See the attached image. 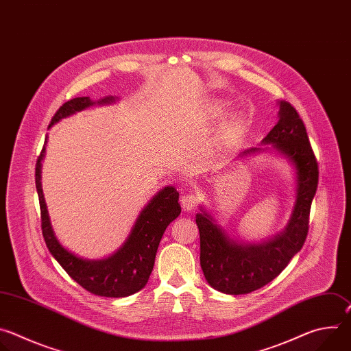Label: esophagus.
I'll return each instance as SVG.
<instances>
[{
    "mask_svg": "<svg viewBox=\"0 0 351 351\" xmlns=\"http://www.w3.org/2000/svg\"><path fill=\"white\" fill-rule=\"evenodd\" d=\"M198 202H199V194H197V193H189L186 195H182V198H180V203H182L183 208L187 211L194 210L197 207Z\"/></svg>",
    "mask_w": 351,
    "mask_h": 351,
    "instance_id": "1",
    "label": "esophagus"
}]
</instances>
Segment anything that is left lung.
I'll return each instance as SVG.
<instances>
[{
	"mask_svg": "<svg viewBox=\"0 0 351 351\" xmlns=\"http://www.w3.org/2000/svg\"><path fill=\"white\" fill-rule=\"evenodd\" d=\"M279 108V122L263 143H271L297 171L295 204L286 230L263 244L243 245L229 239L208 214L195 217L202 269L210 286L226 294L252 293L268 285L287 267L307 239L311 203L318 187V162L306 125L295 108L287 101H280ZM252 152L257 148H250L244 154Z\"/></svg>",
	"mask_w": 351,
	"mask_h": 351,
	"instance_id": "obj_1",
	"label": "left lung"
}]
</instances>
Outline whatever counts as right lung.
Returning <instances> with one entry per match:
<instances>
[{
  "instance_id": "right-lung-1",
  "label": "right lung",
  "mask_w": 351,
  "mask_h": 351,
  "mask_svg": "<svg viewBox=\"0 0 351 351\" xmlns=\"http://www.w3.org/2000/svg\"><path fill=\"white\" fill-rule=\"evenodd\" d=\"M111 101H114V97H107L99 104ZM90 106H93L90 97L69 99L56 112L49 126ZM44 152L45 144L36 162L34 179L40 203L41 232L49 253L76 283L95 295L126 297L141 290L152 275L157 250L167 226L180 214V206L178 203L179 193L176 189L165 187L148 203L138 215L129 239L114 256L99 261L82 260L60 244L49 225L40 182Z\"/></svg>"
}]
</instances>
